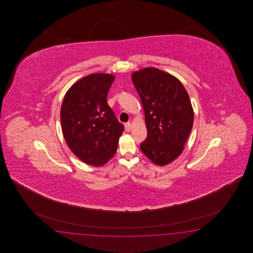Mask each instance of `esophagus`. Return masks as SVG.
I'll return each instance as SVG.
<instances>
[{
    "label": "esophagus",
    "mask_w": 253,
    "mask_h": 253,
    "mask_svg": "<svg viewBox=\"0 0 253 253\" xmlns=\"http://www.w3.org/2000/svg\"><path fill=\"white\" fill-rule=\"evenodd\" d=\"M125 128H126V132H130V131L132 130V124H131L130 122L126 123V124H125Z\"/></svg>",
    "instance_id": "obj_1"
}]
</instances>
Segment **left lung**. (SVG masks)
Returning a JSON list of instances; mask_svg holds the SVG:
<instances>
[{
    "instance_id": "left-lung-1",
    "label": "left lung",
    "mask_w": 253,
    "mask_h": 253,
    "mask_svg": "<svg viewBox=\"0 0 253 253\" xmlns=\"http://www.w3.org/2000/svg\"><path fill=\"white\" fill-rule=\"evenodd\" d=\"M145 111L147 137L140 148L156 166H167L182 154L194 124L188 93L174 76L156 68L131 75Z\"/></svg>"
}]
</instances>
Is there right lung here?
Segmentation results:
<instances>
[{
  "instance_id": "obj_1",
  "label": "right lung",
  "mask_w": 253,
  "mask_h": 253,
  "mask_svg": "<svg viewBox=\"0 0 253 253\" xmlns=\"http://www.w3.org/2000/svg\"><path fill=\"white\" fill-rule=\"evenodd\" d=\"M115 76L93 73L75 82L65 94L60 122L65 141L81 161L94 167L116 154L124 126L107 102Z\"/></svg>"
}]
</instances>
